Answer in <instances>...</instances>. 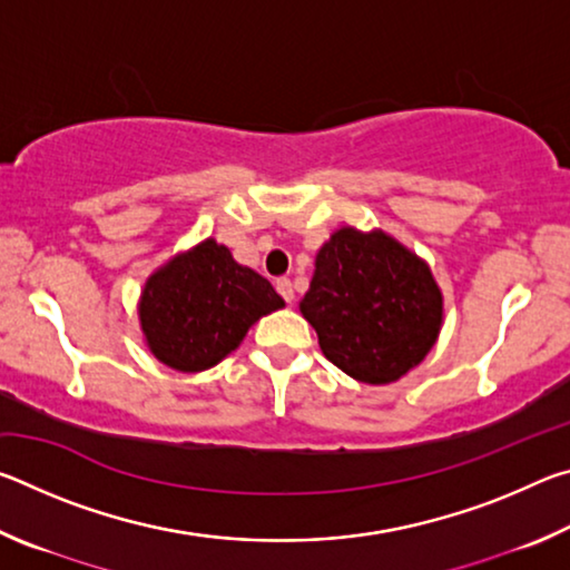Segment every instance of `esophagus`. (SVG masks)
<instances>
[{
	"label": "esophagus",
	"instance_id": "34e87169",
	"mask_svg": "<svg viewBox=\"0 0 570 570\" xmlns=\"http://www.w3.org/2000/svg\"><path fill=\"white\" fill-rule=\"evenodd\" d=\"M276 292L284 296L286 304H292L294 302V284H292V278H278Z\"/></svg>",
	"mask_w": 570,
	"mask_h": 570
}]
</instances>
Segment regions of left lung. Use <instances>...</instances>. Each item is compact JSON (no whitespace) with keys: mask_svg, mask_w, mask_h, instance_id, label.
<instances>
[{"mask_svg":"<svg viewBox=\"0 0 570 570\" xmlns=\"http://www.w3.org/2000/svg\"><path fill=\"white\" fill-rule=\"evenodd\" d=\"M298 312L344 374L390 384L435 346L445 298L430 264L387 230L342 226L316 250Z\"/></svg>","mask_w":570,"mask_h":570,"instance_id":"obj_1","label":"left lung"}]
</instances>
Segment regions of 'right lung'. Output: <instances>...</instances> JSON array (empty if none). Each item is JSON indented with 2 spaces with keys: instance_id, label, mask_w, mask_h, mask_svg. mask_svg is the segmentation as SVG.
<instances>
[{
  "instance_id": "right-lung-1",
  "label": "right lung",
  "mask_w": 570,
  "mask_h": 570,
  "mask_svg": "<svg viewBox=\"0 0 570 570\" xmlns=\"http://www.w3.org/2000/svg\"><path fill=\"white\" fill-rule=\"evenodd\" d=\"M284 308L268 278L238 264L216 238L178 250L146 278L142 342L170 370L196 374L238 350L250 326Z\"/></svg>"
}]
</instances>
